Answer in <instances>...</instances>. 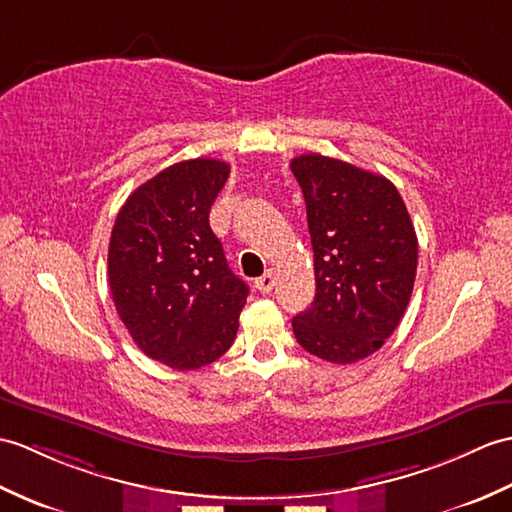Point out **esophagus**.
<instances>
[{"label": "esophagus", "mask_w": 512, "mask_h": 512, "mask_svg": "<svg viewBox=\"0 0 512 512\" xmlns=\"http://www.w3.org/2000/svg\"><path fill=\"white\" fill-rule=\"evenodd\" d=\"M275 283H277L275 272L268 270L266 275H261L259 279H255V288H257L261 294H268L272 288H275Z\"/></svg>", "instance_id": "obj_1"}]
</instances>
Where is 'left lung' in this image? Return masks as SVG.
<instances>
[{
  "mask_svg": "<svg viewBox=\"0 0 512 512\" xmlns=\"http://www.w3.org/2000/svg\"><path fill=\"white\" fill-rule=\"evenodd\" d=\"M290 168L303 189L316 296L292 318L305 351L353 364L382 349L406 312L419 244L406 202L386 176L323 154Z\"/></svg>",
  "mask_w": 512,
  "mask_h": 512,
  "instance_id": "8db88e82",
  "label": "left lung"
}]
</instances>
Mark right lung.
<instances>
[{
	"label": "right lung",
	"instance_id": "1",
	"mask_svg": "<svg viewBox=\"0 0 512 512\" xmlns=\"http://www.w3.org/2000/svg\"><path fill=\"white\" fill-rule=\"evenodd\" d=\"M229 163L189 159L128 196L109 242L115 310L148 358L194 371L229 351L248 285L209 227Z\"/></svg>",
	"mask_w": 512,
	"mask_h": 512
}]
</instances>
